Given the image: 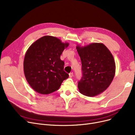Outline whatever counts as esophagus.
<instances>
[{"label": "esophagus", "mask_w": 135, "mask_h": 135, "mask_svg": "<svg viewBox=\"0 0 135 135\" xmlns=\"http://www.w3.org/2000/svg\"><path fill=\"white\" fill-rule=\"evenodd\" d=\"M69 78H72V77H73V72H72V73H70L69 74Z\"/></svg>", "instance_id": "obj_1"}]
</instances>
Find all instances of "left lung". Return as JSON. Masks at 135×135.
Listing matches in <instances>:
<instances>
[{
	"label": "left lung",
	"mask_w": 135,
	"mask_h": 135,
	"mask_svg": "<svg viewBox=\"0 0 135 135\" xmlns=\"http://www.w3.org/2000/svg\"><path fill=\"white\" fill-rule=\"evenodd\" d=\"M76 48L82 64L83 76L78 85L79 92L88 97L100 95L109 87L115 75V63L112 53L98 42Z\"/></svg>",
	"instance_id": "8db88e82"
}]
</instances>
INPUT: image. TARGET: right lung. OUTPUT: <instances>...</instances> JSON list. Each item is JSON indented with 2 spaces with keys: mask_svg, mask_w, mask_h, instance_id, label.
<instances>
[{
  "mask_svg": "<svg viewBox=\"0 0 135 135\" xmlns=\"http://www.w3.org/2000/svg\"><path fill=\"white\" fill-rule=\"evenodd\" d=\"M68 42H62L57 38L46 35L30 46L26 53L23 70L31 87L38 93L51 94L57 90L63 80L69 77L63 70L65 62L61 55Z\"/></svg>",
  "mask_w": 135,
  "mask_h": 135,
  "instance_id": "add662e5",
  "label": "right lung"
}]
</instances>
